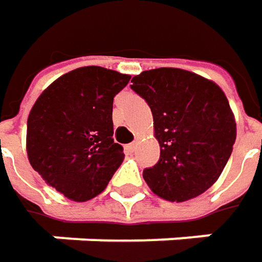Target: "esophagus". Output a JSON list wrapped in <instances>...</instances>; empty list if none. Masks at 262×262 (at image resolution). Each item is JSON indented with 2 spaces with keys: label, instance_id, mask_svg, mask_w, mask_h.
Here are the masks:
<instances>
[{
  "label": "esophagus",
  "instance_id": "1",
  "mask_svg": "<svg viewBox=\"0 0 262 262\" xmlns=\"http://www.w3.org/2000/svg\"><path fill=\"white\" fill-rule=\"evenodd\" d=\"M136 142H133V143H129V145H126V152H129V154H133L134 150H136Z\"/></svg>",
  "mask_w": 262,
  "mask_h": 262
}]
</instances>
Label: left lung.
<instances>
[{
	"label": "left lung",
	"mask_w": 262,
	"mask_h": 262,
	"mask_svg": "<svg viewBox=\"0 0 262 262\" xmlns=\"http://www.w3.org/2000/svg\"><path fill=\"white\" fill-rule=\"evenodd\" d=\"M131 82L152 112L160 143L158 163L143 170L146 184L172 202L202 194L220 177L237 137L223 90L177 68L145 71Z\"/></svg>",
	"instance_id": "left-lung-1"
}]
</instances>
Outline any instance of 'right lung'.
Wrapping results in <instances>:
<instances>
[{
    "label": "right lung",
    "instance_id": "right-lung-1",
    "mask_svg": "<svg viewBox=\"0 0 262 262\" xmlns=\"http://www.w3.org/2000/svg\"><path fill=\"white\" fill-rule=\"evenodd\" d=\"M129 75L85 66L61 75L37 98L27 122L30 164L68 199L98 196L123 161L113 140V98Z\"/></svg>",
    "mask_w": 262,
    "mask_h": 262
}]
</instances>
